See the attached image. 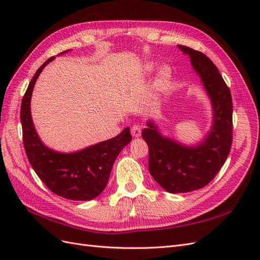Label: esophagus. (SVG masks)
Returning <instances> with one entry per match:
<instances>
[{
  "instance_id": "obj_1",
  "label": "esophagus",
  "mask_w": 260,
  "mask_h": 260,
  "mask_svg": "<svg viewBox=\"0 0 260 260\" xmlns=\"http://www.w3.org/2000/svg\"><path fill=\"white\" fill-rule=\"evenodd\" d=\"M131 135L135 138H139L141 136V128L139 127V125H133V127L131 128Z\"/></svg>"
}]
</instances>
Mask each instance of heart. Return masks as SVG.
Wrapping results in <instances>:
<instances>
[{
  "instance_id": "heart-1",
  "label": "heart",
  "mask_w": 260,
  "mask_h": 260,
  "mask_svg": "<svg viewBox=\"0 0 260 260\" xmlns=\"http://www.w3.org/2000/svg\"><path fill=\"white\" fill-rule=\"evenodd\" d=\"M154 66L152 64H147L145 66V72L146 73H151L153 70ZM171 68L167 65L161 66L160 69L158 70V74H157L156 80L154 83V92L158 93L161 92L165 88H166L167 84L169 83L170 79H171Z\"/></svg>"
}]
</instances>
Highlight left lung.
I'll list each match as a JSON object with an SVG mask.
<instances>
[{
  "label": "left lung",
  "instance_id": "left-lung-1",
  "mask_svg": "<svg viewBox=\"0 0 260 260\" xmlns=\"http://www.w3.org/2000/svg\"><path fill=\"white\" fill-rule=\"evenodd\" d=\"M188 55L212 107V124L206 137L193 146L165 137L147 121L142 138L148 146V170L169 193H186L207 185L223 166L232 144V98L218 68L205 54L178 45Z\"/></svg>",
  "mask_w": 260,
  "mask_h": 260
}]
</instances>
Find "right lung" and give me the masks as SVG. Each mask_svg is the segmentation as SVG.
<instances>
[{
    "instance_id": "obj_1",
    "label": "right lung",
    "mask_w": 260,
    "mask_h": 260,
    "mask_svg": "<svg viewBox=\"0 0 260 260\" xmlns=\"http://www.w3.org/2000/svg\"><path fill=\"white\" fill-rule=\"evenodd\" d=\"M54 58H49L37 70L22 98L23 145L30 165L51 192L72 201H91L103 192L118 154L132 140L130 129L124 128L113 139L73 153H59L43 144L35 129L30 102L38 77Z\"/></svg>"
}]
</instances>
